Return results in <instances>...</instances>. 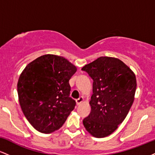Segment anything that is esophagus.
Instances as JSON below:
<instances>
[{
    "mask_svg": "<svg viewBox=\"0 0 155 155\" xmlns=\"http://www.w3.org/2000/svg\"><path fill=\"white\" fill-rule=\"evenodd\" d=\"M84 101V98L82 97H80L79 98H78V99H76V104L77 105H80L81 104V103H82Z\"/></svg>",
    "mask_w": 155,
    "mask_h": 155,
    "instance_id": "obj_1",
    "label": "esophagus"
}]
</instances>
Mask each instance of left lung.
Returning <instances> with one entry per match:
<instances>
[{"instance_id":"1","label":"left lung","mask_w":155,"mask_h":155,"mask_svg":"<svg viewBox=\"0 0 155 155\" xmlns=\"http://www.w3.org/2000/svg\"><path fill=\"white\" fill-rule=\"evenodd\" d=\"M81 70L93 80L91 111L83 124L92 136L104 138L114 132L128 114L136 93V76L123 62L110 57H100Z\"/></svg>"}]
</instances>
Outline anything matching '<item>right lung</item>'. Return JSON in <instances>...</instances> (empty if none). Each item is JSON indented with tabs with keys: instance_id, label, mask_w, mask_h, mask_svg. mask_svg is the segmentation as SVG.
I'll return each instance as SVG.
<instances>
[{
	"instance_id": "1",
	"label": "right lung",
	"mask_w": 155,
	"mask_h": 155,
	"mask_svg": "<svg viewBox=\"0 0 155 155\" xmlns=\"http://www.w3.org/2000/svg\"><path fill=\"white\" fill-rule=\"evenodd\" d=\"M76 67L63 57L41 56L24 69L17 83L19 102L36 130L54 132L63 126L76 106L69 80Z\"/></svg>"
}]
</instances>
